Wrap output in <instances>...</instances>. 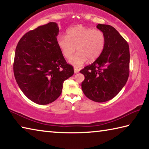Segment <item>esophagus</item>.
Segmentation results:
<instances>
[{
	"mask_svg": "<svg viewBox=\"0 0 149 149\" xmlns=\"http://www.w3.org/2000/svg\"><path fill=\"white\" fill-rule=\"evenodd\" d=\"M74 73H78L79 72V69L77 67H74Z\"/></svg>",
	"mask_w": 149,
	"mask_h": 149,
	"instance_id": "obj_1",
	"label": "esophagus"
}]
</instances>
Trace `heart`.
I'll return each instance as SVG.
<instances>
[{
  "mask_svg": "<svg viewBox=\"0 0 149 149\" xmlns=\"http://www.w3.org/2000/svg\"><path fill=\"white\" fill-rule=\"evenodd\" d=\"M57 45L61 54L69 59L74 66H81L86 62L93 61L102 54L105 45V36L100 30H94L84 26H77L68 29L66 37L61 36L57 38Z\"/></svg>",
  "mask_w": 149,
  "mask_h": 149,
  "instance_id": "obj_1",
  "label": "heart"
}]
</instances>
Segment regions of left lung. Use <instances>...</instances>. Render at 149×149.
Wrapping results in <instances>:
<instances>
[{
	"mask_svg": "<svg viewBox=\"0 0 149 149\" xmlns=\"http://www.w3.org/2000/svg\"><path fill=\"white\" fill-rule=\"evenodd\" d=\"M105 36V45L100 56L80 70L85 79L82 90L88 98L98 103L109 101L118 94L129 77L130 49L125 39L113 27L98 24Z\"/></svg>",
	"mask_w": 149,
	"mask_h": 149,
	"instance_id": "8db88e82",
	"label": "left lung"
}]
</instances>
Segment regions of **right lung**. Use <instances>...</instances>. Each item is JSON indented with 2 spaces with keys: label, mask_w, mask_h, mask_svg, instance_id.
Segmentation results:
<instances>
[{
  "label": "right lung",
  "mask_w": 149,
  "mask_h": 149,
  "mask_svg": "<svg viewBox=\"0 0 149 149\" xmlns=\"http://www.w3.org/2000/svg\"><path fill=\"white\" fill-rule=\"evenodd\" d=\"M56 22L25 34L15 48L14 73L21 90L31 101L47 105L61 95L63 84L74 74L57 45Z\"/></svg>",
  "instance_id": "obj_1"
}]
</instances>
